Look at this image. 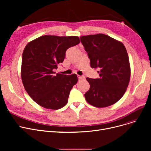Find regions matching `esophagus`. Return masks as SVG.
<instances>
[{"mask_svg":"<svg viewBox=\"0 0 151 151\" xmlns=\"http://www.w3.org/2000/svg\"><path fill=\"white\" fill-rule=\"evenodd\" d=\"M78 77L79 78V79H80V80H85V76L84 75H83V76L78 75Z\"/></svg>","mask_w":151,"mask_h":151,"instance_id":"esophagus-1","label":"esophagus"}]
</instances>
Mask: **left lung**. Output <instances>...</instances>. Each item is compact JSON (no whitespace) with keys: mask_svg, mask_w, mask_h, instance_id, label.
Listing matches in <instances>:
<instances>
[{"mask_svg":"<svg viewBox=\"0 0 151 151\" xmlns=\"http://www.w3.org/2000/svg\"><path fill=\"white\" fill-rule=\"evenodd\" d=\"M90 59L91 67L99 68L100 78H87L90 89L86 101L97 108L114 104L124 96L130 78L129 55L124 45L108 35L99 34L80 37Z\"/></svg>","mask_w":151,"mask_h":151,"instance_id":"obj_1","label":"left lung"}]
</instances>
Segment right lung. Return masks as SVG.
Masks as SVG:
<instances>
[{
  "mask_svg": "<svg viewBox=\"0 0 151 151\" xmlns=\"http://www.w3.org/2000/svg\"><path fill=\"white\" fill-rule=\"evenodd\" d=\"M80 43L76 36L43 35L29 42L22 56L21 78L29 96L40 106L58 109L68 102L71 89L78 82L76 74L54 72L62 63L69 47Z\"/></svg>",
  "mask_w": 151,
  "mask_h": 151,
  "instance_id": "right-lung-1",
  "label": "right lung"
}]
</instances>
